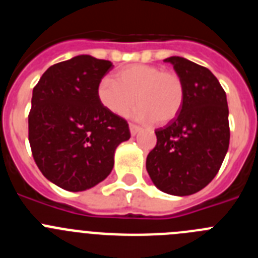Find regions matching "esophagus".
<instances>
[{"label": "esophagus", "instance_id": "34e87169", "mask_svg": "<svg viewBox=\"0 0 258 258\" xmlns=\"http://www.w3.org/2000/svg\"><path fill=\"white\" fill-rule=\"evenodd\" d=\"M129 129H131V134H132V136H136V134L141 131V126H138V125H136V124H133V122H131V124H129Z\"/></svg>", "mask_w": 258, "mask_h": 258}]
</instances>
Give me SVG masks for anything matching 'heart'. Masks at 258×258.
I'll list each match as a JSON object with an SVG mask.
<instances>
[{"label": "heart", "mask_w": 258, "mask_h": 258, "mask_svg": "<svg viewBox=\"0 0 258 258\" xmlns=\"http://www.w3.org/2000/svg\"><path fill=\"white\" fill-rule=\"evenodd\" d=\"M98 98L113 115H127L137 102L141 104L136 111L137 118L166 124L177 117L183 106L184 86L174 71L131 64L117 71L116 81L108 77L101 80Z\"/></svg>", "instance_id": "obj_1"}]
</instances>
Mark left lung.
Listing matches in <instances>:
<instances>
[{
	"label": "left lung",
	"mask_w": 258,
	"mask_h": 258,
	"mask_svg": "<svg viewBox=\"0 0 258 258\" xmlns=\"http://www.w3.org/2000/svg\"><path fill=\"white\" fill-rule=\"evenodd\" d=\"M173 64L184 86L177 117L155 131L157 142L146 169L159 190L186 197L204 188L220 170L230 142L226 93L208 68L181 56Z\"/></svg>",
	"instance_id": "obj_1"
}]
</instances>
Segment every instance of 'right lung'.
<instances>
[{
  "label": "right lung",
  "mask_w": 258,
  "mask_h": 258,
  "mask_svg": "<svg viewBox=\"0 0 258 258\" xmlns=\"http://www.w3.org/2000/svg\"><path fill=\"white\" fill-rule=\"evenodd\" d=\"M112 63L77 55L47 68L33 88L28 140L38 169L67 191L103 181L118 145L131 138L126 120L98 98V85Z\"/></svg>",
  "instance_id": "obj_1"
}]
</instances>
